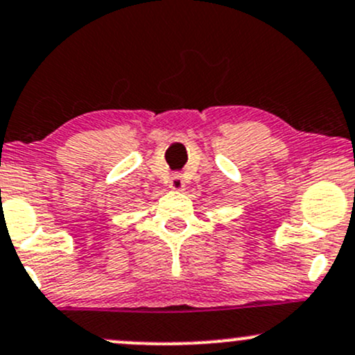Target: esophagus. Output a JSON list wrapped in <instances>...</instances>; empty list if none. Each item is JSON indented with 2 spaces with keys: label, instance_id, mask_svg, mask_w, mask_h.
<instances>
[{
  "label": "esophagus",
  "instance_id": "34e87169",
  "mask_svg": "<svg viewBox=\"0 0 355 355\" xmlns=\"http://www.w3.org/2000/svg\"><path fill=\"white\" fill-rule=\"evenodd\" d=\"M168 187L173 190V192H182V190L185 189V182H184V178H182V175L175 173L173 177H170Z\"/></svg>",
  "mask_w": 355,
  "mask_h": 355
}]
</instances>
